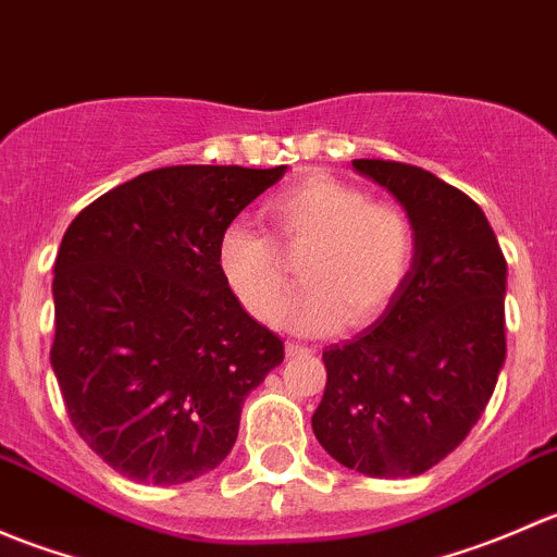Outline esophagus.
I'll return each instance as SVG.
<instances>
[{"instance_id": "obj_1", "label": "esophagus", "mask_w": 557, "mask_h": 557, "mask_svg": "<svg viewBox=\"0 0 557 557\" xmlns=\"http://www.w3.org/2000/svg\"><path fill=\"white\" fill-rule=\"evenodd\" d=\"M285 352H288L290 358H296V356H310L312 347L299 345V342H288V345H285Z\"/></svg>"}]
</instances>
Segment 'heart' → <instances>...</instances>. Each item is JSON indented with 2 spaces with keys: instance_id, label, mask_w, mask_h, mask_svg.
<instances>
[{
  "instance_id": "b5f03b06",
  "label": "heart",
  "mask_w": 557,
  "mask_h": 557,
  "mask_svg": "<svg viewBox=\"0 0 557 557\" xmlns=\"http://www.w3.org/2000/svg\"><path fill=\"white\" fill-rule=\"evenodd\" d=\"M261 215L272 240L245 226H228L218 239L223 280L261 323L277 318L293 276L289 262L301 255L308 285L280 313L301 334L334 331L345 318L369 323L412 272L418 232L409 212L372 201L363 188L331 174L296 180L263 205Z\"/></svg>"
}]
</instances>
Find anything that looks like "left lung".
<instances>
[{
    "label": "left lung",
    "instance_id": "1",
    "mask_svg": "<svg viewBox=\"0 0 557 557\" xmlns=\"http://www.w3.org/2000/svg\"><path fill=\"white\" fill-rule=\"evenodd\" d=\"M418 232L412 272L380 320L323 350L312 414L323 450L393 480L447 458L485 412L507 356V258L474 199L401 161L356 159Z\"/></svg>",
    "mask_w": 557,
    "mask_h": 557
}]
</instances>
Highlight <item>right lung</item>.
Here are the masks:
<instances>
[{"label": "right lung", "instance_id": "1", "mask_svg": "<svg viewBox=\"0 0 557 557\" xmlns=\"http://www.w3.org/2000/svg\"><path fill=\"white\" fill-rule=\"evenodd\" d=\"M285 166H161L107 190L55 256L50 347L66 414L107 466L150 485L215 469L245 396L285 358L218 269V239Z\"/></svg>", "mask_w": 557, "mask_h": 557}]
</instances>
